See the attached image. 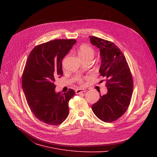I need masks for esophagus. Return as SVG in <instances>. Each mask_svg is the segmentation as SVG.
Segmentation results:
<instances>
[{
    "label": "esophagus",
    "instance_id": "esophagus-1",
    "mask_svg": "<svg viewBox=\"0 0 157 157\" xmlns=\"http://www.w3.org/2000/svg\"><path fill=\"white\" fill-rule=\"evenodd\" d=\"M86 90L85 89H82V88H80V89H77V90H75V92L76 94H80V93H82V92H86Z\"/></svg>",
    "mask_w": 157,
    "mask_h": 157
}]
</instances>
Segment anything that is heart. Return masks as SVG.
<instances>
[{
    "label": "heart",
    "instance_id": "obj_1",
    "mask_svg": "<svg viewBox=\"0 0 157 157\" xmlns=\"http://www.w3.org/2000/svg\"><path fill=\"white\" fill-rule=\"evenodd\" d=\"M78 56L82 60L86 59H92L94 57L95 51L94 48L88 45H81L78 49ZM78 82L80 84L83 83V79L82 78H78L77 79Z\"/></svg>",
    "mask_w": 157,
    "mask_h": 157
}]
</instances>
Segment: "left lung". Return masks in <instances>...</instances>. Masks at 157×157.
Segmentation results:
<instances>
[{
    "instance_id": "left-lung-1",
    "label": "left lung",
    "mask_w": 157,
    "mask_h": 157,
    "mask_svg": "<svg viewBox=\"0 0 157 157\" xmlns=\"http://www.w3.org/2000/svg\"><path fill=\"white\" fill-rule=\"evenodd\" d=\"M90 43L100 49L101 64L99 72L106 78V94L92 105L94 114L101 121L111 123L127 111L133 92V78L125 56L112 42L90 36Z\"/></svg>"
}]
</instances>
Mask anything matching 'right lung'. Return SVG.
<instances>
[{"label":"right lung","instance_id":"1","mask_svg":"<svg viewBox=\"0 0 157 157\" xmlns=\"http://www.w3.org/2000/svg\"><path fill=\"white\" fill-rule=\"evenodd\" d=\"M76 42L55 39L36 46L23 72L22 85L28 106L37 119L49 125H59L66 120L68 102L75 94L72 89L56 93L54 83L63 75L62 59Z\"/></svg>","mask_w":157,"mask_h":157}]
</instances>
